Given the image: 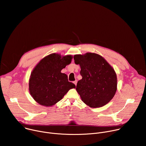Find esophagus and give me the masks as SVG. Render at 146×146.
I'll use <instances>...</instances> for the list:
<instances>
[{
  "instance_id": "1",
  "label": "esophagus",
  "mask_w": 146,
  "mask_h": 146,
  "mask_svg": "<svg viewBox=\"0 0 146 146\" xmlns=\"http://www.w3.org/2000/svg\"><path fill=\"white\" fill-rule=\"evenodd\" d=\"M77 80H75L74 81H73V83H74V84L76 86L77 85Z\"/></svg>"
}]
</instances>
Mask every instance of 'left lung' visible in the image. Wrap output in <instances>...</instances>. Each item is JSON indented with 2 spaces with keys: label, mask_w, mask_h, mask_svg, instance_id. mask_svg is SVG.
Masks as SVG:
<instances>
[{
  "label": "left lung",
  "mask_w": 146,
  "mask_h": 146,
  "mask_svg": "<svg viewBox=\"0 0 146 146\" xmlns=\"http://www.w3.org/2000/svg\"><path fill=\"white\" fill-rule=\"evenodd\" d=\"M74 60L81 68L82 78L78 81L76 90L82 101L93 108L106 105L117 91V78L114 69L95 53L75 55Z\"/></svg>",
  "instance_id": "8db88e82"
}]
</instances>
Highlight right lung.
<instances>
[{
	"mask_svg": "<svg viewBox=\"0 0 146 146\" xmlns=\"http://www.w3.org/2000/svg\"><path fill=\"white\" fill-rule=\"evenodd\" d=\"M72 55L61 56L51 54L41 59L31 73L29 90L34 100L40 105L50 107L59 100L72 88L73 83L69 82L62 69L71 63Z\"/></svg>",
	"mask_w": 146,
	"mask_h": 146,
	"instance_id": "obj_1",
	"label": "right lung"
}]
</instances>
